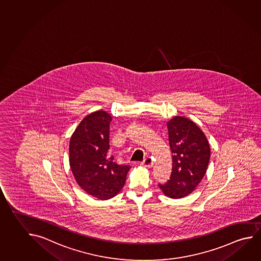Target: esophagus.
I'll list each match as a JSON object with an SVG mask.
<instances>
[{"mask_svg": "<svg viewBox=\"0 0 261 261\" xmlns=\"http://www.w3.org/2000/svg\"><path fill=\"white\" fill-rule=\"evenodd\" d=\"M142 166L143 167H146V168H150V167H152V165H153V162H152V160L150 157H147L146 159H144L143 162L141 163Z\"/></svg>", "mask_w": 261, "mask_h": 261, "instance_id": "1", "label": "esophagus"}]
</instances>
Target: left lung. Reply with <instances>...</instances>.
<instances>
[{"label":"left lung","mask_w":261,"mask_h":261,"mask_svg":"<svg viewBox=\"0 0 261 261\" xmlns=\"http://www.w3.org/2000/svg\"><path fill=\"white\" fill-rule=\"evenodd\" d=\"M169 144L172 153L170 180L160 185L171 198L185 197L202 181L210 159V146L204 133L187 118L176 116L167 122Z\"/></svg>","instance_id":"obj_1"}]
</instances>
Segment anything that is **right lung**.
<instances>
[{
    "label": "right lung",
    "mask_w": 261,
    "mask_h": 261,
    "mask_svg": "<svg viewBox=\"0 0 261 261\" xmlns=\"http://www.w3.org/2000/svg\"><path fill=\"white\" fill-rule=\"evenodd\" d=\"M111 120L106 111H94L82 119L69 142V164L75 181L99 200L118 195L130 169L129 165L117 164L109 152Z\"/></svg>",
    "instance_id": "1"
}]
</instances>
